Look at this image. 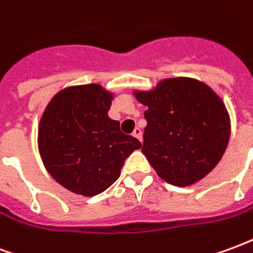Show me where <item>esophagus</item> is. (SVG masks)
Here are the masks:
<instances>
[{"instance_id": "34e87169", "label": "esophagus", "mask_w": 253, "mask_h": 253, "mask_svg": "<svg viewBox=\"0 0 253 253\" xmlns=\"http://www.w3.org/2000/svg\"><path fill=\"white\" fill-rule=\"evenodd\" d=\"M132 135L135 138H138L139 141H142V130L139 128V127H135L134 128V131H132Z\"/></svg>"}]
</instances>
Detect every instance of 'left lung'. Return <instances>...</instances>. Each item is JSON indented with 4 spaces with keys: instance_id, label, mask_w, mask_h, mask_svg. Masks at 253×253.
I'll return each instance as SVG.
<instances>
[{
    "instance_id": "left-lung-1",
    "label": "left lung",
    "mask_w": 253,
    "mask_h": 253,
    "mask_svg": "<svg viewBox=\"0 0 253 253\" xmlns=\"http://www.w3.org/2000/svg\"><path fill=\"white\" fill-rule=\"evenodd\" d=\"M134 94L148 107L142 153L163 180L187 187L215 168L228 146L230 119L209 85L165 78L152 90Z\"/></svg>"
}]
</instances>
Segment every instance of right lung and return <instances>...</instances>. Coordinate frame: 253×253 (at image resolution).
<instances>
[{"label": "right lung", "mask_w": 253, "mask_h": 253, "mask_svg": "<svg viewBox=\"0 0 253 253\" xmlns=\"http://www.w3.org/2000/svg\"><path fill=\"white\" fill-rule=\"evenodd\" d=\"M114 94L99 84L58 92L42 115L38 145L55 180L84 196L105 191L121 175L125 160L142 146L121 131L108 110Z\"/></svg>", "instance_id": "right-lung-1"}]
</instances>
